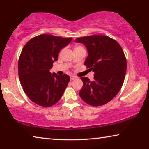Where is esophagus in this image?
<instances>
[{
  "label": "esophagus",
  "mask_w": 149,
  "mask_h": 149,
  "mask_svg": "<svg viewBox=\"0 0 149 149\" xmlns=\"http://www.w3.org/2000/svg\"><path fill=\"white\" fill-rule=\"evenodd\" d=\"M77 79V77H74V76H70V80H74V79Z\"/></svg>",
  "instance_id": "34e87169"
}]
</instances>
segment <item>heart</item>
I'll list each match as a JSON object with an SVG mask.
<instances>
[{
	"label": "heart",
	"mask_w": 149,
	"mask_h": 149,
	"mask_svg": "<svg viewBox=\"0 0 149 149\" xmlns=\"http://www.w3.org/2000/svg\"><path fill=\"white\" fill-rule=\"evenodd\" d=\"M78 48H82V47H80V46H78V47H77L75 49H78Z\"/></svg>",
	"instance_id": "1"
}]
</instances>
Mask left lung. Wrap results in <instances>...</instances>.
Masks as SVG:
<instances>
[{
  "label": "left lung",
  "mask_w": 149,
  "mask_h": 149,
  "mask_svg": "<svg viewBox=\"0 0 149 149\" xmlns=\"http://www.w3.org/2000/svg\"><path fill=\"white\" fill-rule=\"evenodd\" d=\"M74 41L86 47L88 56L84 65L94 72L92 81L81 77L83 85L79 95L93 107L105 104L117 95L123 85L127 69L123 51L118 42L107 36H83Z\"/></svg>",
  "instance_id": "8db88e82"
}]
</instances>
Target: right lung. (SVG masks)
I'll return each mask as SVG.
<instances>
[{
	"mask_svg": "<svg viewBox=\"0 0 149 149\" xmlns=\"http://www.w3.org/2000/svg\"><path fill=\"white\" fill-rule=\"evenodd\" d=\"M72 39L40 34L24 45L18 61L19 78L26 95L36 104L49 107L62 97L70 77L52 74L49 70L60 51Z\"/></svg>",
	"mask_w": 149,
	"mask_h": 149,
	"instance_id": "1",
	"label": "right lung"
}]
</instances>
